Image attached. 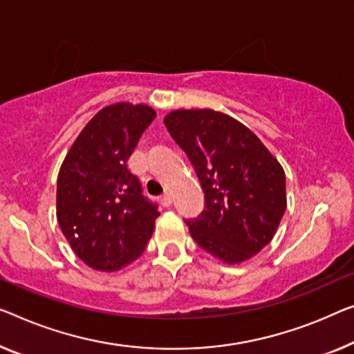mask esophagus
I'll return each mask as SVG.
<instances>
[{
	"mask_svg": "<svg viewBox=\"0 0 354 354\" xmlns=\"http://www.w3.org/2000/svg\"><path fill=\"white\" fill-rule=\"evenodd\" d=\"M160 203H162V207H165V208L170 207V205H171V195L170 194L163 195V197L160 198Z\"/></svg>",
	"mask_w": 354,
	"mask_h": 354,
	"instance_id": "1",
	"label": "esophagus"
}]
</instances>
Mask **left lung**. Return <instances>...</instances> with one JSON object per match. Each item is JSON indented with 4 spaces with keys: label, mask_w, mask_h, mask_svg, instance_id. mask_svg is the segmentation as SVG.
<instances>
[{
    "label": "left lung",
    "mask_w": 354,
    "mask_h": 354,
    "mask_svg": "<svg viewBox=\"0 0 354 354\" xmlns=\"http://www.w3.org/2000/svg\"><path fill=\"white\" fill-rule=\"evenodd\" d=\"M186 152L205 194V209L186 219L197 245L239 263L270 243L286 209V176L262 141L213 109H178L163 119Z\"/></svg>",
    "instance_id": "obj_1"
}]
</instances>
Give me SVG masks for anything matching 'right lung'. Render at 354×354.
<instances>
[{
  "instance_id": "right-lung-1",
  "label": "right lung",
  "mask_w": 354,
  "mask_h": 354,
  "mask_svg": "<svg viewBox=\"0 0 354 354\" xmlns=\"http://www.w3.org/2000/svg\"><path fill=\"white\" fill-rule=\"evenodd\" d=\"M156 119L146 104L100 109L79 133L57 179V221L88 267L115 272L143 254L159 209L127 167Z\"/></svg>"
}]
</instances>
